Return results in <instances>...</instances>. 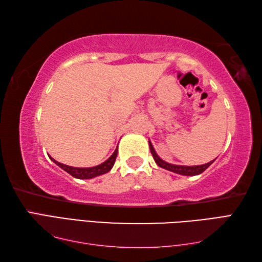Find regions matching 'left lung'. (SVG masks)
<instances>
[{
  "mask_svg": "<svg viewBox=\"0 0 262 262\" xmlns=\"http://www.w3.org/2000/svg\"><path fill=\"white\" fill-rule=\"evenodd\" d=\"M149 144V149H151V153L154 158L155 163H157L161 168H163L165 170H169L171 172H174V173L178 174H182V176H197L203 173V172L208 168V166L214 162L215 160L210 161V162L206 163V164H202V165H192V166H187V165H176V164H170L168 162H165L162 159H161L159 155L155 152V149L152 145V143L148 141Z\"/></svg>",
  "mask_w": 262,
  "mask_h": 262,
  "instance_id": "8db88e82",
  "label": "left lung"
}]
</instances>
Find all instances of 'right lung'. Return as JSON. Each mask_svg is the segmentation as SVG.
Here are the masks:
<instances>
[{"label":"right lung","mask_w":262,"mask_h":262,"mask_svg":"<svg viewBox=\"0 0 262 262\" xmlns=\"http://www.w3.org/2000/svg\"><path fill=\"white\" fill-rule=\"evenodd\" d=\"M117 152H118V149H115V152L113 153V155L108 159L105 160L103 163L96 165V166H92V168H74V166H70V165H66L63 163H59L57 161H55L53 158H51V160L53 162L56 163L59 168H62L64 171L68 172L72 177L76 178V179H92L94 177H98V176H101L107 173L113 168L114 164H115V161L117 158Z\"/></svg>","instance_id":"obj_1"}]
</instances>
